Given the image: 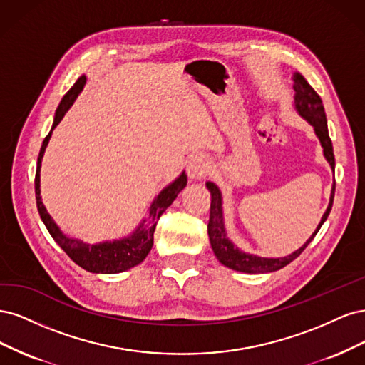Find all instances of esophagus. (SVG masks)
Listing matches in <instances>:
<instances>
[{
  "instance_id": "obj_1",
  "label": "esophagus",
  "mask_w": 365,
  "mask_h": 365,
  "mask_svg": "<svg viewBox=\"0 0 365 365\" xmlns=\"http://www.w3.org/2000/svg\"><path fill=\"white\" fill-rule=\"evenodd\" d=\"M186 171L191 179H203L209 171V160L202 155H195L187 160Z\"/></svg>"
}]
</instances>
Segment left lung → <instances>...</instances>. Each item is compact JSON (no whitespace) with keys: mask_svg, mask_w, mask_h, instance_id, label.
<instances>
[{"mask_svg":"<svg viewBox=\"0 0 365 365\" xmlns=\"http://www.w3.org/2000/svg\"><path fill=\"white\" fill-rule=\"evenodd\" d=\"M294 104H296L297 112L307 120L315 130V135L319 136L324 158L327 162L331 163L332 170L335 168V158H334V148H332V140L329 138L327 132V123H326V113L323 108V101L319 93L314 91V88L308 83L307 78H304L300 73H294ZM207 190L210 191V214H209V222H207V235L210 240V245H212V250L217 256V259L232 269H237V272L242 273H269V272H277V269L284 268L289 262H292L296 257L300 256V253L307 249L308 244L314 240L317 232L320 230L323 222L329 217V212L332 209L334 203V195H335V183L332 186V194H331V202L326 209V212L320 221L319 227L311 235V238L304 242L299 250L294 252L289 256L285 257H259L253 256L249 253H244L238 250L226 237L225 230V222H222V207H221V192L212 182L206 183Z\"/></svg>","mask_w":365,"mask_h":365,"instance_id":"8db88e82","label":"left lung"}]
</instances>
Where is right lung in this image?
<instances>
[{
	"label": "right lung",
	"mask_w": 365,
	"mask_h": 365,
	"mask_svg": "<svg viewBox=\"0 0 365 365\" xmlns=\"http://www.w3.org/2000/svg\"><path fill=\"white\" fill-rule=\"evenodd\" d=\"M85 83H86V77L81 76L76 81L74 86L65 93L61 104H58L51 132L45 136L41 151H39L36 178H34V192H36V205H38V210H39V215L43 221V225L46 226V229H48L53 240L62 247L63 252L69 257H71V259L77 265L85 268L86 272L113 274V273L125 272V269L132 268L145 259L153 247V235H155L158 221H159L160 215L165 212L167 207L174 202L178 194L186 186V174L182 173L178 179H175L171 185H168L165 190H163L156 197V200L153 202V205L150 207L148 218L144 220L143 225H140L133 232V235H130L128 238L91 245V244H85L83 241L65 237V235L61 232V229L56 226V222L53 221L50 214L46 212V209L42 203V200H41V174L39 173H41V162L43 158V153H45L46 145H48V140L51 138L53 130L56 128V125L62 121L68 109L71 108L74 100L80 93V91L83 89Z\"/></svg>",
	"instance_id": "add662e5"
}]
</instances>
